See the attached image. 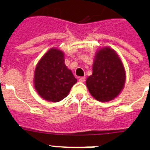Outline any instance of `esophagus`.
<instances>
[{"label":"esophagus","instance_id":"obj_1","mask_svg":"<svg viewBox=\"0 0 150 150\" xmlns=\"http://www.w3.org/2000/svg\"><path fill=\"white\" fill-rule=\"evenodd\" d=\"M86 80V77L85 76H82V77H80L79 79V81H80V82H84Z\"/></svg>","mask_w":150,"mask_h":150}]
</instances>
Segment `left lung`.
Returning <instances> with one entry per match:
<instances>
[{
	"mask_svg": "<svg viewBox=\"0 0 150 150\" xmlns=\"http://www.w3.org/2000/svg\"><path fill=\"white\" fill-rule=\"evenodd\" d=\"M126 82V71L121 58L110 47L96 52L92 65V74L86 85L94 98L100 102H109L118 96Z\"/></svg>",
	"mask_w": 150,
	"mask_h": 150,
	"instance_id": "obj_1",
	"label": "left lung"
}]
</instances>
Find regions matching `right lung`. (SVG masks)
Returning <instances> with one entry per match:
<instances>
[{"mask_svg":"<svg viewBox=\"0 0 150 150\" xmlns=\"http://www.w3.org/2000/svg\"><path fill=\"white\" fill-rule=\"evenodd\" d=\"M64 62V52L56 47L47 50L38 61L34 74V86L45 100L61 101L77 82Z\"/></svg>","mask_w":150,"mask_h":150,"instance_id":"obj_1","label":"right lung"}]
</instances>
